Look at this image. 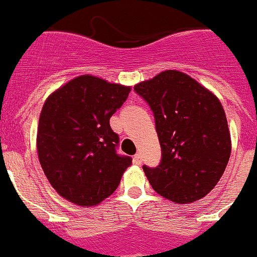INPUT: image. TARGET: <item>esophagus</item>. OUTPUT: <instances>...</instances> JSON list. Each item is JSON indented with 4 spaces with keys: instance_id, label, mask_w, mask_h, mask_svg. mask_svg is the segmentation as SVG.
Segmentation results:
<instances>
[{
    "instance_id": "esophagus-1",
    "label": "esophagus",
    "mask_w": 257,
    "mask_h": 257,
    "mask_svg": "<svg viewBox=\"0 0 257 257\" xmlns=\"http://www.w3.org/2000/svg\"><path fill=\"white\" fill-rule=\"evenodd\" d=\"M134 163H135L136 165H141V163H143V156H141V154H136V155L134 156Z\"/></svg>"
}]
</instances>
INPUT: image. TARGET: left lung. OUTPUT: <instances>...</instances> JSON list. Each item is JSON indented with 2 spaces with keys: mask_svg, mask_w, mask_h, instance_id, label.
I'll list each match as a JSON object with an SVG mask.
<instances>
[{
  "mask_svg": "<svg viewBox=\"0 0 257 257\" xmlns=\"http://www.w3.org/2000/svg\"><path fill=\"white\" fill-rule=\"evenodd\" d=\"M134 89L153 111L161 146L158 167H143L153 189L179 204L206 197L231 155V135L219 99L178 70L161 72Z\"/></svg>",
  "mask_w": 257,
  "mask_h": 257,
  "instance_id": "1",
  "label": "left lung"
}]
</instances>
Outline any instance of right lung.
Wrapping results in <instances>:
<instances>
[{"instance_id":"right-lung-1","label":"right lung","mask_w":257,"mask_h":257,"mask_svg":"<svg viewBox=\"0 0 257 257\" xmlns=\"http://www.w3.org/2000/svg\"><path fill=\"white\" fill-rule=\"evenodd\" d=\"M131 87L80 75L46 98L39 118L38 155L51 187L72 203L99 204L112 194L133 159L116 153L112 114Z\"/></svg>"}]
</instances>
